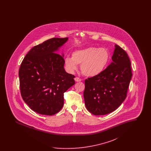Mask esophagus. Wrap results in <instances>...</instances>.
<instances>
[{
    "label": "esophagus",
    "instance_id": "obj_1",
    "mask_svg": "<svg viewBox=\"0 0 151 151\" xmlns=\"http://www.w3.org/2000/svg\"><path fill=\"white\" fill-rule=\"evenodd\" d=\"M75 81H76V82H79V81H81V79H80L78 77H76V78H75Z\"/></svg>",
    "mask_w": 151,
    "mask_h": 151
}]
</instances>
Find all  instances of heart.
Listing matches in <instances>:
<instances>
[{"label": "heart", "instance_id": "b5f03b06", "mask_svg": "<svg viewBox=\"0 0 151 151\" xmlns=\"http://www.w3.org/2000/svg\"><path fill=\"white\" fill-rule=\"evenodd\" d=\"M109 58V53L105 48L89 47L73 51L72 58H65V63L68 71L71 72L78 69L77 65H80L83 75L93 77L105 70Z\"/></svg>", "mask_w": 151, "mask_h": 151}]
</instances>
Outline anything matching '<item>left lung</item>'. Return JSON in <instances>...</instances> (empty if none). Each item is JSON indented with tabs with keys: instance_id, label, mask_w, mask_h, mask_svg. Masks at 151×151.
Returning a JSON list of instances; mask_svg holds the SVG:
<instances>
[{
	"instance_id": "8db88e82",
	"label": "left lung",
	"mask_w": 151,
	"mask_h": 151,
	"mask_svg": "<svg viewBox=\"0 0 151 151\" xmlns=\"http://www.w3.org/2000/svg\"><path fill=\"white\" fill-rule=\"evenodd\" d=\"M111 58L113 62L100 75L85 80V105L94 115L113 112L127 97L132 75L129 57L126 51L115 45Z\"/></svg>"
}]
</instances>
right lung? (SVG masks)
<instances>
[{"label":"right lung","instance_id":"1","mask_svg":"<svg viewBox=\"0 0 151 151\" xmlns=\"http://www.w3.org/2000/svg\"><path fill=\"white\" fill-rule=\"evenodd\" d=\"M68 38H52L34 46L24 57L19 76L22 98L40 114L58 113L64 104V93L75 84L65 72L63 55L56 52Z\"/></svg>","mask_w":151,"mask_h":151}]
</instances>
